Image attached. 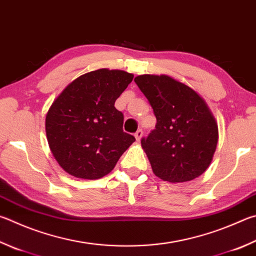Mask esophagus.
Listing matches in <instances>:
<instances>
[{
  "instance_id": "esophagus-1",
  "label": "esophagus",
  "mask_w": 256,
  "mask_h": 256,
  "mask_svg": "<svg viewBox=\"0 0 256 256\" xmlns=\"http://www.w3.org/2000/svg\"><path fill=\"white\" fill-rule=\"evenodd\" d=\"M142 136H143V131H142V130H138V131H136V133H134V136H136V141H140Z\"/></svg>"
}]
</instances>
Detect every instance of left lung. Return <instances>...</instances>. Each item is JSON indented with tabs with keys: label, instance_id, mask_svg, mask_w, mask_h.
Masks as SVG:
<instances>
[{
	"label": "left lung",
	"instance_id": "left-lung-1",
	"mask_svg": "<svg viewBox=\"0 0 256 256\" xmlns=\"http://www.w3.org/2000/svg\"><path fill=\"white\" fill-rule=\"evenodd\" d=\"M134 82L156 118V128L141 138L153 172L169 182H184L202 174L218 141L216 120L205 100L166 75H141Z\"/></svg>",
	"mask_w": 256,
	"mask_h": 256
}]
</instances>
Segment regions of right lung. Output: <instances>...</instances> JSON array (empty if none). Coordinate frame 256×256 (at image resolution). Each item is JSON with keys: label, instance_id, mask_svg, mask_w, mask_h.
I'll return each mask as SVG.
<instances>
[{"label": "right lung", "instance_id": "right-lung-1", "mask_svg": "<svg viewBox=\"0 0 256 256\" xmlns=\"http://www.w3.org/2000/svg\"><path fill=\"white\" fill-rule=\"evenodd\" d=\"M133 75L98 69L76 78L64 88L46 116L50 150L60 166L76 178L100 179L136 138L123 131L124 115L115 100Z\"/></svg>", "mask_w": 256, "mask_h": 256}]
</instances>
